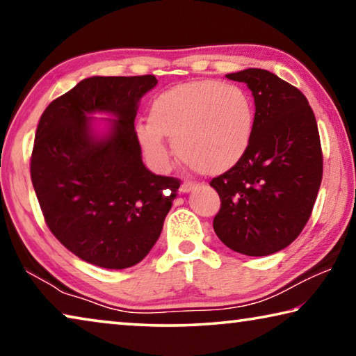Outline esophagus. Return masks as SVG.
Listing matches in <instances>:
<instances>
[{
  "label": "esophagus",
  "instance_id": "1",
  "mask_svg": "<svg viewBox=\"0 0 356 356\" xmlns=\"http://www.w3.org/2000/svg\"><path fill=\"white\" fill-rule=\"evenodd\" d=\"M195 188H196V184H193V182H184L182 185H180L179 191L182 193V195H185V193H190V191H193Z\"/></svg>",
  "mask_w": 356,
  "mask_h": 356
}]
</instances>
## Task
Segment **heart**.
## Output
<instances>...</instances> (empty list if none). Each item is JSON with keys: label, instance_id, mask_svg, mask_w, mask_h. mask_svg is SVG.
<instances>
[{"label": "heart", "instance_id": "heart-1", "mask_svg": "<svg viewBox=\"0 0 356 356\" xmlns=\"http://www.w3.org/2000/svg\"><path fill=\"white\" fill-rule=\"evenodd\" d=\"M254 130V105L237 84L216 80L180 83L155 95L149 122L136 127L144 152L156 165L170 161L165 136L184 163L202 174H222L240 163Z\"/></svg>", "mask_w": 356, "mask_h": 356}]
</instances>
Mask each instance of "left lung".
Segmentation results:
<instances>
[{
	"label": "left lung",
	"mask_w": 356,
	"mask_h": 356,
	"mask_svg": "<svg viewBox=\"0 0 356 356\" xmlns=\"http://www.w3.org/2000/svg\"><path fill=\"white\" fill-rule=\"evenodd\" d=\"M254 97V130L240 163L210 180L221 207L213 229L246 256L284 250L308 222L322 182L321 136L308 100L264 69L227 74Z\"/></svg>",
	"instance_id": "8db88e82"
}]
</instances>
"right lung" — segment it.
Wrapping results in <instances>:
<instances>
[{"label":"right lung","instance_id":"obj_1","mask_svg":"<svg viewBox=\"0 0 356 356\" xmlns=\"http://www.w3.org/2000/svg\"><path fill=\"white\" fill-rule=\"evenodd\" d=\"M154 75L91 76L42 113L31 180L48 229L83 261L111 270L141 262L160 237L180 186L143 163L135 130L138 102ZM92 112L115 116L95 137Z\"/></svg>","mask_w":356,"mask_h":356}]
</instances>
